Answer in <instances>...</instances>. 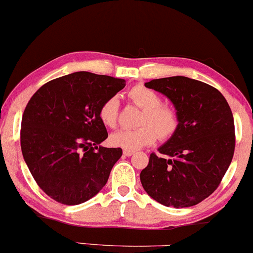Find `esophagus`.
<instances>
[{
    "instance_id": "esophagus-1",
    "label": "esophagus",
    "mask_w": 253,
    "mask_h": 253,
    "mask_svg": "<svg viewBox=\"0 0 253 253\" xmlns=\"http://www.w3.org/2000/svg\"><path fill=\"white\" fill-rule=\"evenodd\" d=\"M132 155H134V151H132V150H124V156L129 157V156H132Z\"/></svg>"
}]
</instances>
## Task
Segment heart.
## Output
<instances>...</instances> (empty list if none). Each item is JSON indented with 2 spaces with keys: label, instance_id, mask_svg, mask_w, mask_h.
<instances>
[{
  "label": "heart",
  "instance_id": "1",
  "mask_svg": "<svg viewBox=\"0 0 253 253\" xmlns=\"http://www.w3.org/2000/svg\"><path fill=\"white\" fill-rule=\"evenodd\" d=\"M127 97L134 106L141 108L135 129H121L109 136L112 146L125 150H139L152 145L159 136L161 140H168L179 127L177 110L169 104L162 103V97L155 90L143 84H136L128 90ZM98 118L106 127L114 128L118 125L119 103L115 97L107 98L100 106Z\"/></svg>",
  "mask_w": 253,
  "mask_h": 253
}]
</instances>
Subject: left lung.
<instances>
[{
    "instance_id": "8db88e82",
    "label": "left lung",
    "mask_w": 253,
    "mask_h": 253,
    "mask_svg": "<svg viewBox=\"0 0 253 253\" xmlns=\"http://www.w3.org/2000/svg\"><path fill=\"white\" fill-rule=\"evenodd\" d=\"M147 88L172 101L179 127L140 172L145 191L167 207L185 208L211 195L236 147L232 110L219 90L184 76L153 80Z\"/></svg>"
}]
</instances>
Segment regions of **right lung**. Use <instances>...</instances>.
<instances>
[{
	"mask_svg": "<svg viewBox=\"0 0 253 253\" xmlns=\"http://www.w3.org/2000/svg\"><path fill=\"white\" fill-rule=\"evenodd\" d=\"M125 80L80 71L54 78L34 92L21 121V151L34 181L63 205L88 201L106 185L120 147L108 138L98 109Z\"/></svg>",
	"mask_w": 253,
	"mask_h": 253,
	"instance_id": "add662e5",
	"label": "right lung"
}]
</instances>
